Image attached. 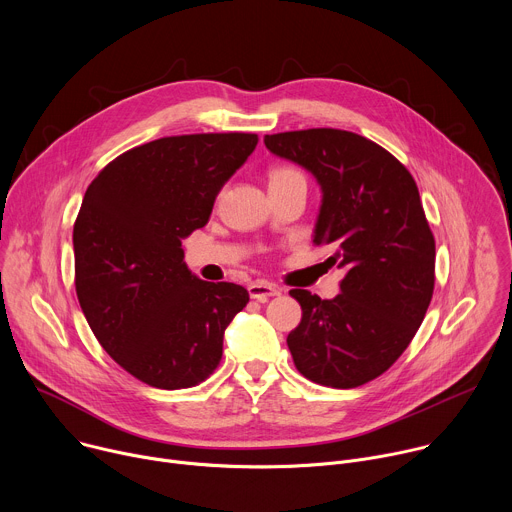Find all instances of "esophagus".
Here are the masks:
<instances>
[{"instance_id":"34e87169","label":"esophagus","mask_w":512,"mask_h":512,"mask_svg":"<svg viewBox=\"0 0 512 512\" xmlns=\"http://www.w3.org/2000/svg\"><path fill=\"white\" fill-rule=\"evenodd\" d=\"M281 294V287L275 283H267V281H255L249 285V296L257 302H265L267 298L279 296Z\"/></svg>"}]
</instances>
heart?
<instances>
[{
	"instance_id": "obj_1",
	"label": "heart",
	"mask_w": 512,
	"mask_h": 512,
	"mask_svg": "<svg viewBox=\"0 0 512 512\" xmlns=\"http://www.w3.org/2000/svg\"><path fill=\"white\" fill-rule=\"evenodd\" d=\"M289 182H306L304 174L291 166H277L269 172V186H281Z\"/></svg>"
}]
</instances>
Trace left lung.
<instances>
[{
    "mask_svg": "<svg viewBox=\"0 0 512 512\" xmlns=\"http://www.w3.org/2000/svg\"><path fill=\"white\" fill-rule=\"evenodd\" d=\"M267 150L312 172L322 188L314 245L346 271L322 300L291 289L302 322L287 334L310 381L354 389L383 375L419 330L435 283V239L409 170L379 143L316 127L265 135Z\"/></svg>",
    "mask_w": 512,
    "mask_h": 512,
    "instance_id": "left-lung-1",
    "label": "left lung"
}]
</instances>
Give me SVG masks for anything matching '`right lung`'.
Returning a JSON list of instances; mask_svg holds the SVG:
<instances>
[{"label": "right lung", "instance_id": "1", "mask_svg": "<svg viewBox=\"0 0 512 512\" xmlns=\"http://www.w3.org/2000/svg\"><path fill=\"white\" fill-rule=\"evenodd\" d=\"M255 133L172 135L109 162L89 184L72 231L75 287L105 352L141 383L188 389L223 358V336L249 294L202 281L182 239L255 150Z\"/></svg>", "mask_w": 512, "mask_h": 512}]
</instances>
